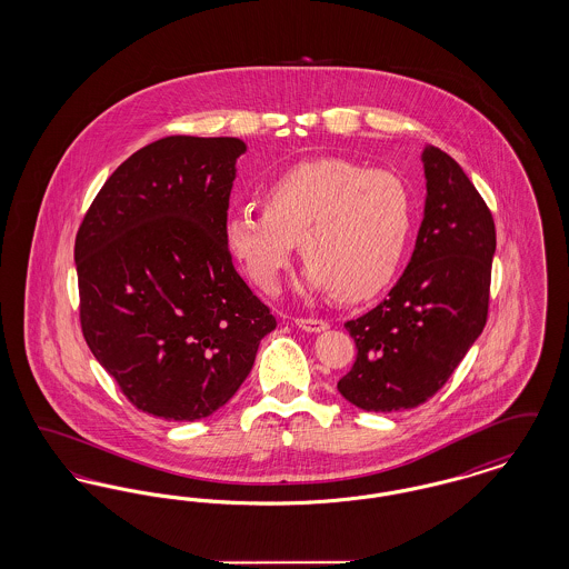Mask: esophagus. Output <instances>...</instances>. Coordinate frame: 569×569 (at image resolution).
Segmentation results:
<instances>
[{"instance_id":"34e87169","label":"esophagus","mask_w":569,"mask_h":569,"mask_svg":"<svg viewBox=\"0 0 569 569\" xmlns=\"http://www.w3.org/2000/svg\"><path fill=\"white\" fill-rule=\"evenodd\" d=\"M295 325L298 328H302V330H307V332H322V330L328 328V322L326 320H318V318H297Z\"/></svg>"}]
</instances>
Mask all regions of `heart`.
I'll use <instances>...</instances> for the list:
<instances>
[{"label": "heart", "instance_id": "b5f03b06", "mask_svg": "<svg viewBox=\"0 0 569 569\" xmlns=\"http://www.w3.org/2000/svg\"><path fill=\"white\" fill-rule=\"evenodd\" d=\"M260 211L223 221L230 253L249 279L272 292L300 241L305 281L339 300L381 292L399 271L413 221L406 181L341 158L297 163L260 196Z\"/></svg>", "mask_w": 569, "mask_h": 569}]
</instances>
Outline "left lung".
<instances>
[{"instance_id":"left-lung-1","label":"left lung","mask_w":569,"mask_h":569,"mask_svg":"<svg viewBox=\"0 0 569 569\" xmlns=\"http://www.w3.org/2000/svg\"><path fill=\"white\" fill-rule=\"evenodd\" d=\"M422 162L425 219L406 272L376 309L346 322L358 353L337 388L365 411L429 401L487 326L495 221L448 153L427 147Z\"/></svg>"}]
</instances>
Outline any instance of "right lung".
Returning <instances> with one entry per match:
<instances>
[{"mask_svg":"<svg viewBox=\"0 0 569 569\" xmlns=\"http://www.w3.org/2000/svg\"><path fill=\"white\" fill-rule=\"evenodd\" d=\"M239 138L166 136L121 163L77 232L82 337L128 401L191 422L226 406L274 330L223 239Z\"/></svg>","mask_w":569,"mask_h":569,"instance_id":"right-lung-1","label":"right lung"}]
</instances>
